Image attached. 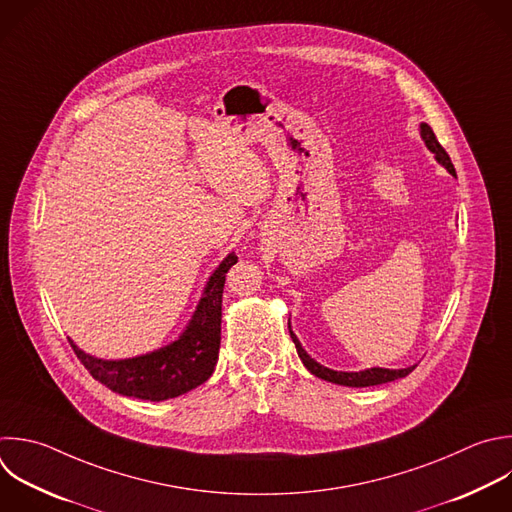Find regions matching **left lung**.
Masks as SVG:
<instances>
[{
    "instance_id": "obj_1",
    "label": "left lung",
    "mask_w": 512,
    "mask_h": 512,
    "mask_svg": "<svg viewBox=\"0 0 512 512\" xmlns=\"http://www.w3.org/2000/svg\"><path fill=\"white\" fill-rule=\"evenodd\" d=\"M420 136L424 140V144L428 146V150L434 154V158L448 170V173L452 177H456V170H454V164L450 160V156L446 154V150L440 146V142L436 140L432 128L422 122L420 124ZM289 333H291V339L295 344V350H297V356L301 358L303 366L317 378L325 380V382H331V384H339V386H350V388H368V386H380V384H388V382H394V380H400V378H406L416 366H408V368H402V370H390V368H368V370H360V372H337V370H329L321 364H317L305 350L303 346L299 344L297 335L291 331V325H289Z\"/></svg>"
}]
</instances>
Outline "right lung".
I'll use <instances>...</instances> for the list:
<instances>
[{
	"label": "right lung",
	"instance_id": "1",
	"mask_svg": "<svg viewBox=\"0 0 512 512\" xmlns=\"http://www.w3.org/2000/svg\"><path fill=\"white\" fill-rule=\"evenodd\" d=\"M235 263V253L221 261L209 277L189 325L168 346L136 358L100 360L80 350L68 337L74 354L94 380L120 396L162 402L195 390L211 378L219 360L225 273Z\"/></svg>",
	"mask_w": 512,
	"mask_h": 512
}]
</instances>
